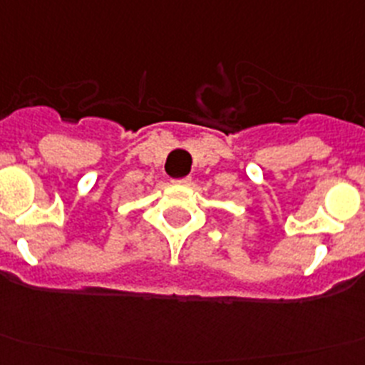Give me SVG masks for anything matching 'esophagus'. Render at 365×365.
Instances as JSON below:
<instances>
[{"mask_svg":"<svg viewBox=\"0 0 365 365\" xmlns=\"http://www.w3.org/2000/svg\"><path fill=\"white\" fill-rule=\"evenodd\" d=\"M190 177H180V179H173V185H188Z\"/></svg>","mask_w":365,"mask_h":365,"instance_id":"1","label":"esophagus"}]
</instances>
